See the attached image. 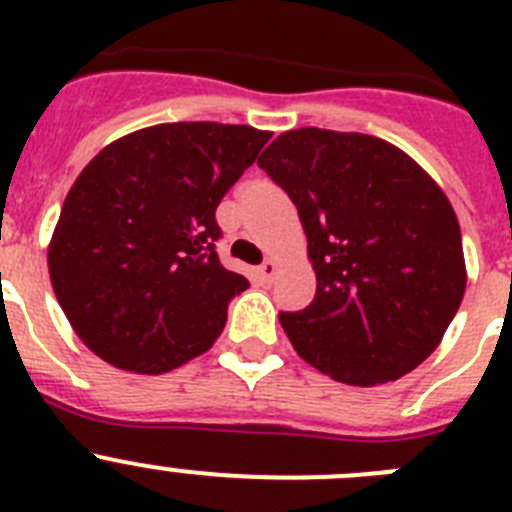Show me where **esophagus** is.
Instances as JSON below:
<instances>
[{
  "label": "esophagus",
  "instance_id": "1",
  "mask_svg": "<svg viewBox=\"0 0 512 512\" xmlns=\"http://www.w3.org/2000/svg\"><path fill=\"white\" fill-rule=\"evenodd\" d=\"M277 271H279V264H277V261L269 259V261H264L259 269H256V274H259L261 282H271V279L277 277Z\"/></svg>",
  "mask_w": 512,
  "mask_h": 512
}]
</instances>
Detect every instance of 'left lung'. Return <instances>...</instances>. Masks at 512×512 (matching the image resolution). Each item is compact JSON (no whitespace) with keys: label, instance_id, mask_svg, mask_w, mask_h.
<instances>
[{"label":"left lung","instance_id":"8db88e82","mask_svg":"<svg viewBox=\"0 0 512 512\" xmlns=\"http://www.w3.org/2000/svg\"><path fill=\"white\" fill-rule=\"evenodd\" d=\"M259 166L295 202L318 277L305 310L279 312L297 354L356 387L413 372L467 287L459 220L441 187L364 133L289 130Z\"/></svg>","mask_w":512,"mask_h":512}]
</instances>
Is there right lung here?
<instances>
[{
  "mask_svg": "<svg viewBox=\"0 0 512 512\" xmlns=\"http://www.w3.org/2000/svg\"><path fill=\"white\" fill-rule=\"evenodd\" d=\"M271 133L164 122L81 171L53 230L48 271L76 336L107 364L164 374L205 354L248 279L217 259L215 210Z\"/></svg>",
  "mask_w": 512,
  "mask_h": 512,
  "instance_id": "obj_1",
  "label": "right lung"
}]
</instances>
